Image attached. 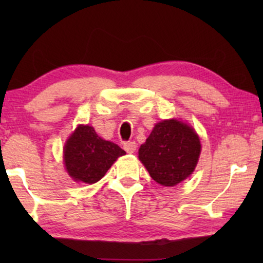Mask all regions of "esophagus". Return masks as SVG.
Listing matches in <instances>:
<instances>
[{"label":"esophagus","instance_id":"obj_1","mask_svg":"<svg viewBox=\"0 0 263 263\" xmlns=\"http://www.w3.org/2000/svg\"><path fill=\"white\" fill-rule=\"evenodd\" d=\"M123 148H124L125 152L129 153V154H132V153H134L135 151H136V143L134 141H128V142H125L124 145H123Z\"/></svg>","mask_w":263,"mask_h":263}]
</instances>
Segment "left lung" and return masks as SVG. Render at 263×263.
<instances>
[{
	"label": "left lung",
	"mask_w": 263,
	"mask_h": 263,
	"mask_svg": "<svg viewBox=\"0 0 263 263\" xmlns=\"http://www.w3.org/2000/svg\"><path fill=\"white\" fill-rule=\"evenodd\" d=\"M200 152L195 130L177 120H167L154 125L140 147L139 159L157 183L174 186L193 174Z\"/></svg>",
	"instance_id": "left-lung-1"
}]
</instances>
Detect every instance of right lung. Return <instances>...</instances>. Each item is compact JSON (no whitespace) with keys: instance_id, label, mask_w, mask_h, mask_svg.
Returning <instances> with one entry per match:
<instances>
[{"instance_id":"add662e5","label":"right lung","mask_w":263,"mask_h":263,"mask_svg":"<svg viewBox=\"0 0 263 263\" xmlns=\"http://www.w3.org/2000/svg\"><path fill=\"white\" fill-rule=\"evenodd\" d=\"M64 164L74 181L98 182L118 157L125 152L116 143L105 141L89 125H79L64 146Z\"/></svg>"}]
</instances>
